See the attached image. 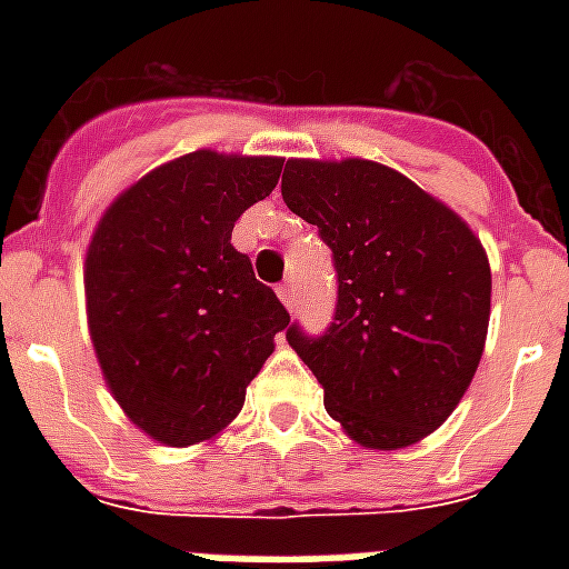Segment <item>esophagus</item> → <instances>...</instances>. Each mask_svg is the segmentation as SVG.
<instances>
[{"label": "esophagus", "mask_w": 569, "mask_h": 569, "mask_svg": "<svg viewBox=\"0 0 569 569\" xmlns=\"http://www.w3.org/2000/svg\"><path fill=\"white\" fill-rule=\"evenodd\" d=\"M277 296H280V301H283V305H286V308H289V310L296 308V298H298L296 280H286V283L277 286Z\"/></svg>", "instance_id": "34e87169"}]
</instances>
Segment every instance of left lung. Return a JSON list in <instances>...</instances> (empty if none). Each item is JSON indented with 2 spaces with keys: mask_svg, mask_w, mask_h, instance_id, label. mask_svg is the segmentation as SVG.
Returning <instances> with one entry per match:
<instances>
[{
  "mask_svg": "<svg viewBox=\"0 0 569 569\" xmlns=\"http://www.w3.org/2000/svg\"><path fill=\"white\" fill-rule=\"evenodd\" d=\"M283 200L332 249V326L286 332L329 418L362 448H408L451 418L490 320V264L472 228L393 167L292 158Z\"/></svg>",
  "mask_w": 569,
  "mask_h": 569,
  "instance_id": "obj_1",
  "label": "left lung"
}]
</instances>
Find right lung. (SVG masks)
I'll return each instance as SVG.
<instances>
[{
	"label": "right lung",
	"instance_id": "obj_1",
	"mask_svg": "<svg viewBox=\"0 0 569 569\" xmlns=\"http://www.w3.org/2000/svg\"><path fill=\"white\" fill-rule=\"evenodd\" d=\"M280 158L200 149L161 163L103 212L84 259L93 353L116 402L161 445L219 436L289 313L234 222L271 194Z\"/></svg>",
	"mask_w": 569,
	"mask_h": 569
}]
</instances>
